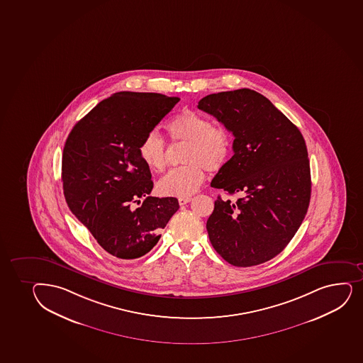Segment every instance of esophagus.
Returning a JSON list of instances; mask_svg holds the SVG:
<instances>
[{
    "mask_svg": "<svg viewBox=\"0 0 363 363\" xmlns=\"http://www.w3.org/2000/svg\"><path fill=\"white\" fill-rule=\"evenodd\" d=\"M191 196H184V198H179V205H186V203H189L191 201Z\"/></svg>",
    "mask_w": 363,
    "mask_h": 363,
    "instance_id": "esophagus-1",
    "label": "esophagus"
}]
</instances>
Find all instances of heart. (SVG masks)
Here are the masks:
<instances>
[{"label":"heart","mask_w":363,"mask_h":363,"mask_svg":"<svg viewBox=\"0 0 363 363\" xmlns=\"http://www.w3.org/2000/svg\"><path fill=\"white\" fill-rule=\"evenodd\" d=\"M167 128L172 140L187 145L182 156V162L187 164L170 170L158 182V189L168 196H189L203 184L205 169L217 172L225 165L231 151L230 133L191 110L176 115ZM138 151L141 160L153 172H163L168 164L165 141L155 130L141 139Z\"/></svg>","instance_id":"obj_1"}]
</instances>
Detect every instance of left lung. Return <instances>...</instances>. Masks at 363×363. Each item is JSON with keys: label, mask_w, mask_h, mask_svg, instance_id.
<instances>
[{"label": "left lung", "mask_w": 363, "mask_h": 363, "mask_svg": "<svg viewBox=\"0 0 363 363\" xmlns=\"http://www.w3.org/2000/svg\"><path fill=\"white\" fill-rule=\"evenodd\" d=\"M198 108L235 137L234 156L211 187L238 199L215 201L211 245L231 265L250 267L284 250L308 210L311 168L303 137L272 103L250 89L208 94Z\"/></svg>", "instance_id": "left-lung-1"}]
</instances>
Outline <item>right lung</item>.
<instances>
[{
	"label": "right lung",
	"mask_w": 363,
	"mask_h": 363,
	"mask_svg": "<svg viewBox=\"0 0 363 363\" xmlns=\"http://www.w3.org/2000/svg\"><path fill=\"white\" fill-rule=\"evenodd\" d=\"M179 97L117 92L73 127L62 156L63 193L72 213L103 250L120 260L143 257L179 210L176 198L150 196L151 172L139 156L141 139ZM145 200L135 209L134 203Z\"/></svg>",
	"instance_id": "right-lung-1"
}]
</instances>
